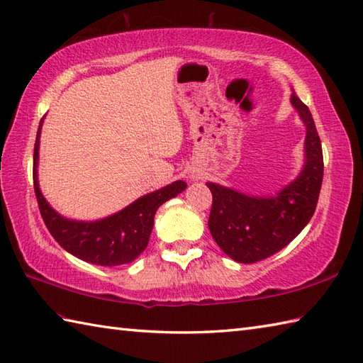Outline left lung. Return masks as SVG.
<instances>
[{
	"label": "left lung",
	"mask_w": 363,
	"mask_h": 363,
	"mask_svg": "<svg viewBox=\"0 0 363 363\" xmlns=\"http://www.w3.org/2000/svg\"><path fill=\"white\" fill-rule=\"evenodd\" d=\"M291 104L303 121L305 165L301 174L275 196H250L208 182L212 194L209 231L228 257L252 264L286 247L313 217L321 191L324 160L313 116L296 92Z\"/></svg>",
	"instance_id": "1"
}]
</instances>
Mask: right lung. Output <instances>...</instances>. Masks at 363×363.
<instances>
[{
    "label": "right lung",
    "instance_id": "add662e5",
    "mask_svg": "<svg viewBox=\"0 0 363 363\" xmlns=\"http://www.w3.org/2000/svg\"><path fill=\"white\" fill-rule=\"evenodd\" d=\"M40 127L34 145L33 182L40 216L50 234L64 250L91 264L121 266L138 258L149 242L155 212L169 198L181 194L187 184L174 181L167 187L138 198L116 214L97 222H77V220L64 218L47 203L39 189L38 160Z\"/></svg>",
    "mask_w": 363,
    "mask_h": 363
}]
</instances>
